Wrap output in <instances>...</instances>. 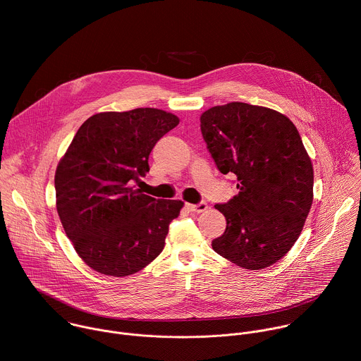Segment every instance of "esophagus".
<instances>
[{
  "mask_svg": "<svg viewBox=\"0 0 361 361\" xmlns=\"http://www.w3.org/2000/svg\"><path fill=\"white\" fill-rule=\"evenodd\" d=\"M187 209L190 212H192V213H202V212H205V210L209 209V205H207V202L201 201L198 204H187Z\"/></svg>",
  "mask_w": 361,
  "mask_h": 361,
  "instance_id": "1",
  "label": "esophagus"
}]
</instances>
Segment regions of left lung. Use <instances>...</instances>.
<instances>
[{
	"label": "left lung",
	"instance_id": "1",
	"mask_svg": "<svg viewBox=\"0 0 361 361\" xmlns=\"http://www.w3.org/2000/svg\"><path fill=\"white\" fill-rule=\"evenodd\" d=\"M200 123L217 169L233 173L238 188L214 205L227 221L214 251L247 270L277 263L313 204V164L295 126L279 111L238 101L209 109Z\"/></svg>",
	"mask_w": 361,
	"mask_h": 361
}]
</instances>
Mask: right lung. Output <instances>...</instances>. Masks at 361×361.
Masks as SVG:
<instances>
[{
    "mask_svg": "<svg viewBox=\"0 0 361 361\" xmlns=\"http://www.w3.org/2000/svg\"><path fill=\"white\" fill-rule=\"evenodd\" d=\"M178 117L159 109L98 113L78 128L56 171L57 212L77 254L92 270L126 277L163 251L184 202L131 187L149 171L156 142Z\"/></svg>",
    "mask_w": 361,
    "mask_h": 361,
    "instance_id": "1",
    "label": "right lung"
}]
</instances>
